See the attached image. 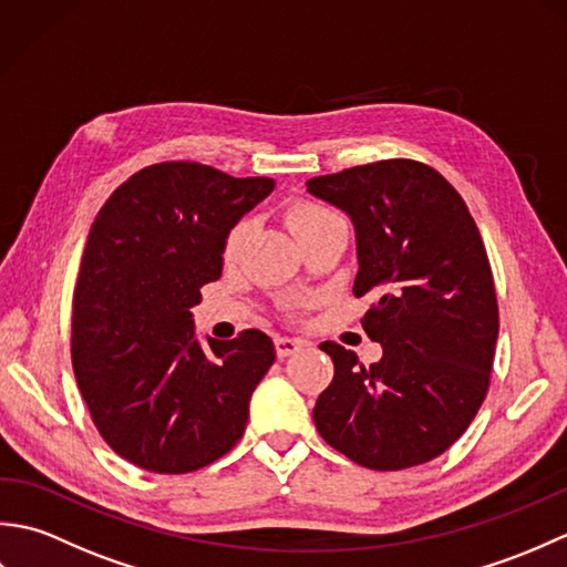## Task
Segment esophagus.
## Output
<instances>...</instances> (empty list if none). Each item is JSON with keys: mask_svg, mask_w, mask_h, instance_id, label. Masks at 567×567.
I'll return each mask as SVG.
<instances>
[{"mask_svg": "<svg viewBox=\"0 0 567 567\" xmlns=\"http://www.w3.org/2000/svg\"><path fill=\"white\" fill-rule=\"evenodd\" d=\"M305 346H307V341L290 339V336H277V339H275V351H277V355H280V358L299 353Z\"/></svg>", "mask_w": 567, "mask_h": 567, "instance_id": "1", "label": "esophagus"}]
</instances>
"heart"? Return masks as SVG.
Wrapping results in <instances>:
<instances>
[{
  "label": "heart",
  "mask_w": 567,
  "mask_h": 567,
  "mask_svg": "<svg viewBox=\"0 0 567 567\" xmlns=\"http://www.w3.org/2000/svg\"><path fill=\"white\" fill-rule=\"evenodd\" d=\"M333 216L336 214L331 209H327L323 204L311 202V199H295L290 207L285 209V221L292 228V234L297 238H302L309 231H315L317 226L333 219ZM248 234H250L248 219H240L231 228H228V234L224 238V248H221V256L226 262H234L240 256V250H244L246 240H248Z\"/></svg>",
  "instance_id": "heart-1"
}]
</instances>
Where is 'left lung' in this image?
Instances as JSON below:
<instances>
[{
  "label": "left lung",
  "mask_w": 567,
  "mask_h": 567,
  "mask_svg": "<svg viewBox=\"0 0 567 567\" xmlns=\"http://www.w3.org/2000/svg\"><path fill=\"white\" fill-rule=\"evenodd\" d=\"M311 195L353 219L360 319L382 346L363 365L333 341V380L315 404L331 449L370 470H404L449 451L489 390L499 309L467 204L439 171L390 158L311 177Z\"/></svg>",
  "instance_id": "1"
}]
</instances>
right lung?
<instances>
[{"mask_svg": "<svg viewBox=\"0 0 567 567\" xmlns=\"http://www.w3.org/2000/svg\"><path fill=\"white\" fill-rule=\"evenodd\" d=\"M272 187L192 161L155 163L118 185L90 228L72 292V370L100 436L148 473H192L244 436L275 346L258 329L199 346L189 309L221 277L228 228Z\"/></svg>", "mask_w": 567, "mask_h": 567, "instance_id": "right-lung-1", "label": "right lung"}]
</instances>
